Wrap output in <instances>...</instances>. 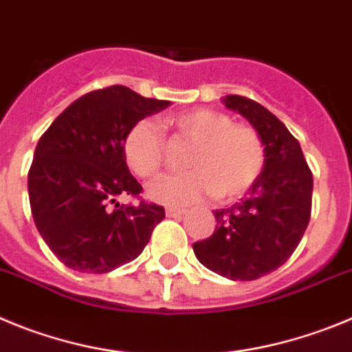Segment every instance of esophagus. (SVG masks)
Returning <instances> with one entry per match:
<instances>
[{"mask_svg":"<svg viewBox=\"0 0 352 352\" xmlns=\"http://www.w3.org/2000/svg\"><path fill=\"white\" fill-rule=\"evenodd\" d=\"M186 214V208H177V207H166V215L168 217H180Z\"/></svg>","mask_w":352,"mask_h":352,"instance_id":"obj_1","label":"esophagus"}]
</instances>
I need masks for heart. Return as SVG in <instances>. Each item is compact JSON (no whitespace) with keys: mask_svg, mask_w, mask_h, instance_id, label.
Returning a JSON list of instances; mask_svg holds the SVG:
<instances>
[{"mask_svg":"<svg viewBox=\"0 0 352 352\" xmlns=\"http://www.w3.org/2000/svg\"><path fill=\"white\" fill-rule=\"evenodd\" d=\"M164 129L173 138L192 142L186 156L189 172L164 175L148 186V196L161 204L186 205L208 195L219 199L242 196L261 177L267 151L252 126L233 122L214 109H191L164 117ZM122 154L138 177L151 179L163 168L166 138L148 119L135 122L122 140Z\"/></svg>","mask_w":352,"mask_h":352,"instance_id":"heart-1","label":"heart"}]
</instances>
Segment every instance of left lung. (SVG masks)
Wrapping results in <instances>:
<instances>
[{
    "instance_id": "1",
    "label": "left lung",
    "mask_w": 352,
    "mask_h": 352,
    "mask_svg": "<svg viewBox=\"0 0 352 352\" xmlns=\"http://www.w3.org/2000/svg\"><path fill=\"white\" fill-rule=\"evenodd\" d=\"M261 135L267 163L245 198L215 210V230L192 243L198 261L231 280H254L283 267L310 221L312 172L298 140L270 110L249 98H223Z\"/></svg>"
}]
</instances>
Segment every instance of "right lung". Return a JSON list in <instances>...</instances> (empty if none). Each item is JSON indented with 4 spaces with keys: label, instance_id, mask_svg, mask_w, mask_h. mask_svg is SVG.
Wrapping results in <instances>:
<instances>
[{
    "label": "right lung",
    "instance_id": "right-lung-1",
    "mask_svg": "<svg viewBox=\"0 0 352 352\" xmlns=\"http://www.w3.org/2000/svg\"><path fill=\"white\" fill-rule=\"evenodd\" d=\"M170 101L144 98L124 85L91 91L66 107L34 148L28 173L31 214L50 251L66 267L107 274L142 254L164 208L138 196L142 186L122 154L128 129Z\"/></svg>",
    "mask_w": 352,
    "mask_h": 352
}]
</instances>
